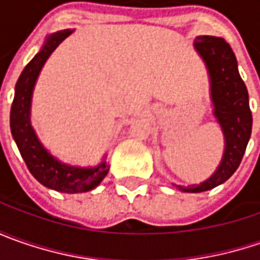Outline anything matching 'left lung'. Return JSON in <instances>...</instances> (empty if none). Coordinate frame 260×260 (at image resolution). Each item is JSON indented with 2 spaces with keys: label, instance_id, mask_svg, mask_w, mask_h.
<instances>
[{
  "label": "left lung",
  "instance_id": "obj_1",
  "mask_svg": "<svg viewBox=\"0 0 260 260\" xmlns=\"http://www.w3.org/2000/svg\"><path fill=\"white\" fill-rule=\"evenodd\" d=\"M194 49L207 68L213 115L224 136V152L215 172L204 182L188 186L174 184L182 192H204L225 182L240 165L252 135L249 94L230 45L221 37L198 36Z\"/></svg>",
  "mask_w": 260,
  "mask_h": 260
}]
</instances>
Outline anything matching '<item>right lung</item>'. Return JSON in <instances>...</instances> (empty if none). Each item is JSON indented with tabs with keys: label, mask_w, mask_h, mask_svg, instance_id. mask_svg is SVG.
Instances as JSON below:
<instances>
[{
	"label": "right lung",
	"mask_w": 260,
	"mask_h": 260,
	"mask_svg": "<svg viewBox=\"0 0 260 260\" xmlns=\"http://www.w3.org/2000/svg\"><path fill=\"white\" fill-rule=\"evenodd\" d=\"M74 30H60L46 37L45 45L39 53L27 63L15 84L14 101L10 113V127L17 147L24 159L30 174L46 188L66 194L88 192L96 188L104 179L110 166L105 157L95 166H75L65 164L52 155L39 140L31 125V98L33 91L49 56L55 52L66 37Z\"/></svg>",
	"instance_id": "1"
}]
</instances>
